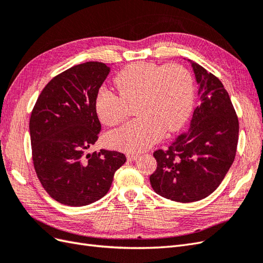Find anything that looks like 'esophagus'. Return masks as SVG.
<instances>
[{
  "label": "esophagus",
  "instance_id": "obj_1",
  "mask_svg": "<svg viewBox=\"0 0 263 263\" xmlns=\"http://www.w3.org/2000/svg\"><path fill=\"white\" fill-rule=\"evenodd\" d=\"M139 157V154H128L127 155V159L130 161H135Z\"/></svg>",
  "mask_w": 263,
  "mask_h": 263
}]
</instances>
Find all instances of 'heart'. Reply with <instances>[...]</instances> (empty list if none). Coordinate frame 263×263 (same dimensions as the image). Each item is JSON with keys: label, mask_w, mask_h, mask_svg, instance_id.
I'll list each match as a JSON object with an SVG mask.
<instances>
[{"label": "heart", "mask_w": 263, "mask_h": 263, "mask_svg": "<svg viewBox=\"0 0 263 263\" xmlns=\"http://www.w3.org/2000/svg\"><path fill=\"white\" fill-rule=\"evenodd\" d=\"M118 95L102 89L95 97V110L105 125H116L125 117V103L134 99L139 117L110 132L108 144L125 151H141L162 137L164 129H179L193 105V81L180 65L163 67L149 62H134L113 79Z\"/></svg>", "instance_id": "obj_1"}]
</instances>
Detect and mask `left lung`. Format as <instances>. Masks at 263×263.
Masks as SVG:
<instances>
[{
	"mask_svg": "<svg viewBox=\"0 0 263 263\" xmlns=\"http://www.w3.org/2000/svg\"><path fill=\"white\" fill-rule=\"evenodd\" d=\"M190 62L198 85V106L189 129L166 151L157 150L154 191L171 201L191 203L212 194L236 156L239 124L224 85L198 63Z\"/></svg>",
	"mask_w": 263,
	"mask_h": 263,
	"instance_id": "1",
	"label": "left lung"
}]
</instances>
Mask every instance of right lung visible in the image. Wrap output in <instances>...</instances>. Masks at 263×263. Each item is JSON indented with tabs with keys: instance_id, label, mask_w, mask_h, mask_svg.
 I'll return each instance as SVG.
<instances>
[{
	"instance_id": "1",
	"label": "right lung",
	"mask_w": 263,
	"mask_h": 263,
	"mask_svg": "<svg viewBox=\"0 0 263 263\" xmlns=\"http://www.w3.org/2000/svg\"><path fill=\"white\" fill-rule=\"evenodd\" d=\"M109 68L91 61L66 70L44 87L31 112L35 171L47 193L61 204L97 202L126 162L125 155L117 151L89 153L101 132L95 97Z\"/></svg>"
}]
</instances>
